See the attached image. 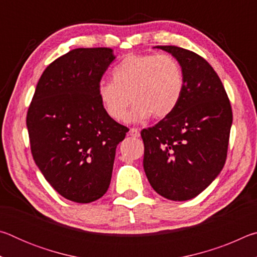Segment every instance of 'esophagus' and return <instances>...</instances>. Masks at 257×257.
Wrapping results in <instances>:
<instances>
[{"mask_svg":"<svg viewBox=\"0 0 257 257\" xmlns=\"http://www.w3.org/2000/svg\"><path fill=\"white\" fill-rule=\"evenodd\" d=\"M129 135L130 136H133V137H139V130L137 129V128H130V130H129Z\"/></svg>","mask_w":257,"mask_h":257,"instance_id":"esophagus-1","label":"esophagus"}]
</instances>
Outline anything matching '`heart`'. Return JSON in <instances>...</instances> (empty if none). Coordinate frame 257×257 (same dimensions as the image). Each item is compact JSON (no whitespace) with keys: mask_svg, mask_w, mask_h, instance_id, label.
Returning a JSON list of instances; mask_svg holds the SVG:
<instances>
[{"mask_svg":"<svg viewBox=\"0 0 257 257\" xmlns=\"http://www.w3.org/2000/svg\"><path fill=\"white\" fill-rule=\"evenodd\" d=\"M185 78L179 61L170 54H129L112 70V81H101L97 95L111 119L127 116L138 122L153 114L167 118L176 110L184 93Z\"/></svg>","mask_w":257,"mask_h":257,"instance_id":"heart-1","label":"heart"}]
</instances>
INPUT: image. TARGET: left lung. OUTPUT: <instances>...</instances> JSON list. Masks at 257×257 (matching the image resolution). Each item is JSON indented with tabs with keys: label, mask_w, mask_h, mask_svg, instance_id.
I'll return each instance as SVG.
<instances>
[{
	"label": "left lung",
	"mask_w": 257,
	"mask_h": 257,
	"mask_svg": "<svg viewBox=\"0 0 257 257\" xmlns=\"http://www.w3.org/2000/svg\"><path fill=\"white\" fill-rule=\"evenodd\" d=\"M156 47L179 61L185 87L176 110L142 130L143 164L156 193L187 201L210 186L224 167L232 110L222 82L205 59L182 47Z\"/></svg>",
	"instance_id": "1"
}]
</instances>
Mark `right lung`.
<instances>
[{
  "instance_id": "right-lung-1",
  "label": "right lung",
  "mask_w": 257,
  "mask_h": 257,
  "mask_svg": "<svg viewBox=\"0 0 257 257\" xmlns=\"http://www.w3.org/2000/svg\"><path fill=\"white\" fill-rule=\"evenodd\" d=\"M108 47L75 49L41 76L27 112L30 150L45 179L69 201L90 203L110 186L127 127L104 111L97 87L114 60Z\"/></svg>"
}]
</instances>
